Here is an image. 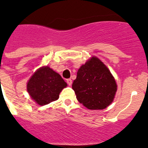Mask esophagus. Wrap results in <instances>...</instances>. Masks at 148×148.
<instances>
[{
	"instance_id": "1",
	"label": "esophagus",
	"mask_w": 148,
	"mask_h": 148,
	"mask_svg": "<svg viewBox=\"0 0 148 148\" xmlns=\"http://www.w3.org/2000/svg\"><path fill=\"white\" fill-rule=\"evenodd\" d=\"M66 83L68 84V85H69V86H71V84H72V80H71V79H66Z\"/></svg>"
}]
</instances>
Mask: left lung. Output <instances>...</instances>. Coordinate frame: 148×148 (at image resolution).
Returning <instances> with one entry per match:
<instances>
[{"label": "left lung", "mask_w": 148, "mask_h": 148, "mask_svg": "<svg viewBox=\"0 0 148 148\" xmlns=\"http://www.w3.org/2000/svg\"><path fill=\"white\" fill-rule=\"evenodd\" d=\"M72 88L77 100L86 108L101 110L113 102L117 84L108 67L92 57L79 69Z\"/></svg>", "instance_id": "1"}]
</instances>
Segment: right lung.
I'll list each match as a JSON object with an SVG mask.
<instances>
[{
    "mask_svg": "<svg viewBox=\"0 0 148 148\" xmlns=\"http://www.w3.org/2000/svg\"><path fill=\"white\" fill-rule=\"evenodd\" d=\"M67 84L61 76L49 66H42L32 74L27 84V91L40 106L57 100Z\"/></svg>",
    "mask_w": 148,
    "mask_h": 148,
    "instance_id": "add662e5",
    "label": "right lung"
}]
</instances>
